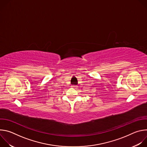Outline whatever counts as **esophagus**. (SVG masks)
Returning <instances> with one entry per match:
<instances>
[{
  "label": "esophagus",
  "instance_id": "1",
  "mask_svg": "<svg viewBox=\"0 0 147 147\" xmlns=\"http://www.w3.org/2000/svg\"><path fill=\"white\" fill-rule=\"evenodd\" d=\"M71 87L73 88H74V89H77L78 87L77 86H76V85H72V86H71Z\"/></svg>",
  "mask_w": 147,
  "mask_h": 147
}]
</instances>
